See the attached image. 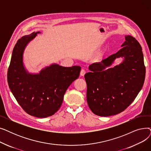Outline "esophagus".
Wrapping results in <instances>:
<instances>
[{
    "label": "esophagus",
    "instance_id": "34e87169",
    "mask_svg": "<svg viewBox=\"0 0 151 151\" xmlns=\"http://www.w3.org/2000/svg\"><path fill=\"white\" fill-rule=\"evenodd\" d=\"M85 73H86V71H85V70L82 69V70H81V71H80V75H81V76H83L85 75Z\"/></svg>",
    "mask_w": 151,
    "mask_h": 151
}]
</instances>
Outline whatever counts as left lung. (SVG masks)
Wrapping results in <instances>:
<instances>
[{
    "instance_id": "obj_1",
    "label": "left lung",
    "mask_w": 151,
    "mask_h": 151,
    "mask_svg": "<svg viewBox=\"0 0 151 151\" xmlns=\"http://www.w3.org/2000/svg\"><path fill=\"white\" fill-rule=\"evenodd\" d=\"M122 48L116 54L90 65L85 74L87 101L97 116L120 113L135 99L142 88L146 75L143 54L140 44L130 35L125 36ZM123 62L111 68L117 58Z\"/></svg>"
}]
</instances>
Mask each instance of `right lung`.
I'll list each match as a JSON object with an SVG mask.
<instances>
[{"instance_id":"1","label":"right lung","mask_w":151,"mask_h":151,"mask_svg":"<svg viewBox=\"0 0 151 151\" xmlns=\"http://www.w3.org/2000/svg\"><path fill=\"white\" fill-rule=\"evenodd\" d=\"M40 33L33 32L18 40L12 52L7 81L21 108L29 115L44 118L59 110L67 89L78 78L81 67H65L53 63L39 73H29L24 66V51L27 44Z\"/></svg>"}]
</instances>
